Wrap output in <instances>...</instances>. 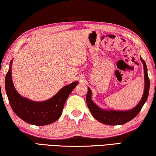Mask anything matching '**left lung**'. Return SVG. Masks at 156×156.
Returning <instances> with one entry per match:
<instances>
[{
	"mask_svg": "<svg viewBox=\"0 0 156 156\" xmlns=\"http://www.w3.org/2000/svg\"><path fill=\"white\" fill-rule=\"evenodd\" d=\"M140 58H141L143 66H144L145 82L144 91L141 101L134 108L127 111H106V110L99 108L92 101L91 90L89 88H88V93L86 95V102H87L89 111H90L91 114L93 115V116L95 117L97 120L107 125H121L131 121V119L135 118L138 115L148 98L150 86V81L147 74V67L146 63L142 59V57H140Z\"/></svg>",
	"mask_w": 156,
	"mask_h": 156,
	"instance_id": "obj_1",
	"label": "left lung"
}]
</instances>
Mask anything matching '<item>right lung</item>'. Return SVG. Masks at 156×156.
Returning a JSON list of instances; mask_svg holds the SVG:
<instances>
[{"label":"right lung","instance_id":"add662e5","mask_svg":"<svg viewBox=\"0 0 156 156\" xmlns=\"http://www.w3.org/2000/svg\"><path fill=\"white\" fill-rule=\"evenodd\" d=\"M12 63L5 76V90L10 106L18 117L28 124L44 126L52 124L61 117L65 102L78 84L75 81L66 86L48 100L38 102L20 96L15 90L12 80Z\"/></svg>","mask_w":156,"mask_h":156}]
</instances>
